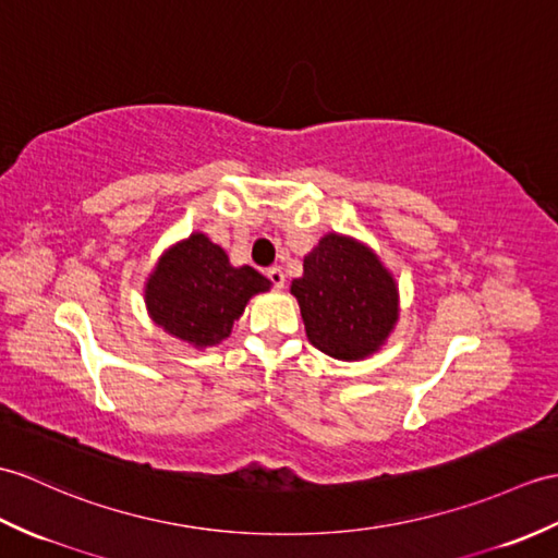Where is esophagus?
<instances>
[{
  "label": "esophagus",
  "instance_id": "esophagus-1",
  "mask_svg": "<svg viewBox=\"0 0 558 558\" xmlns=\"http://www.w3.org/2000/svg\"><path fill=\"white\" fill-rule=\"evenodd\" d=\"M266 278L270 280V284H274L276 290H280L282 284H284V274H282L280 266H270V268L266 270Z\"/></svg>",
  "mask_w": 558,
  "mask_h": 558
}]
</instances>
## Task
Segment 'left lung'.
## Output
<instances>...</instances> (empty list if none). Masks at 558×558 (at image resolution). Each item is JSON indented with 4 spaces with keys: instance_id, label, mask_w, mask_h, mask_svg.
Segmentation results:
<instances>
[{
    "instance_id": "1",
    "label": "left lung",
    "mask_w": 558,
    "mask_h": 558,
    "mask_svg": "<svg viewBox=\"0 0 558 558\" xmlns=\"http://www.w3.org/2000/svg\"><path fill=\"white\" fill-rule=\"evenodd\" d=\"M308 342L323 354L359 361L378 349L397 323V284L364 244L330 235L304 258L292 280Z\"/></svg>"
}]
</instances>
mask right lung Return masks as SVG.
I'll list each match as a JSON object with an SVG mask.
<instances>
[{"instance_id":"1","label":"right lung","mask_w":558,"mask_h":558,"mask_svg":"<svg viewBox=\"0 0 558 558\" xmlns=\"http://www.w3.org/2000/svg\"><path fill=\"white\" fill-rule=\"evenodd\" d=\"M270 288L252 266H230L228 254L202 232L168 250L147 280V308L157 326L194 347L228 338L250 296Z\"/></svg>"}]
</instances>
